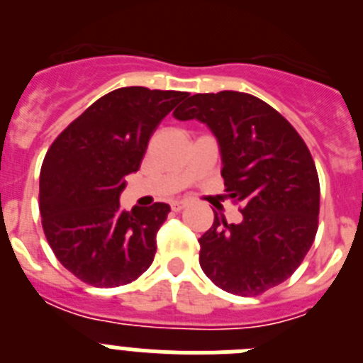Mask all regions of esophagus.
I'll use <instances>...</instances> for the list:
<instances>
[{
    "mask_svg": "<svg viewBox=\"0 0 363 363\" xmlns=\"http://www.w3.org/2000/svg\"><path fill=\"white\" fill-rule=\"evenodd\" d=\"M187 201L185 200H174L171 203V207H172V211H176V213H179V211H184L185 207H187Z\"/></svg>",
    "mask_w": 363,
    "mask_h": 363,
    "instance_id": "1",
    "label": "esophagus"
}]
</instances>
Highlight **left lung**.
<instances>
[{
  "instance_id": "1",
  "label": "left lung",
  "mask_w": 363,
  "mask_h": 363,
  "mask_svg": "<svg viewBox=\"0 0 363 363\" xmlns=\"http://www.w3.org/2000/svg\"><path fill=\"white\" fill-rule=\"evenodd\" d=\"M172 116L209 127L227 196L243 207L240 223L214 213L198 240L203 272L238 296L277 287L296 271L318 229L320 184L307 145L280 112L243 92L194 94Z\"/></svg>"
}]
</instances>
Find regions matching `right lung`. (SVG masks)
I'll return each instance as SVG.
<instances>
[{
  "label": "right lung",
  "mask_w": 363,
  "mask_h": 363,
  "mask_svg": "<svg viewBox=\"0 0 363 363\" xmlns=\"http://www.w3.org/2000/svg\"><path fill=\"white\" fill-rule=\"evenodd\" d=\"M187 92L123 86L101 96L54 140L40 172L47 242L74 277L94 287L130 284L156 255L171 207L121 211L125 176L140 169L150 136Z\"/></svg>",
  "instance_id": "add662e5"
}]
</instances>
